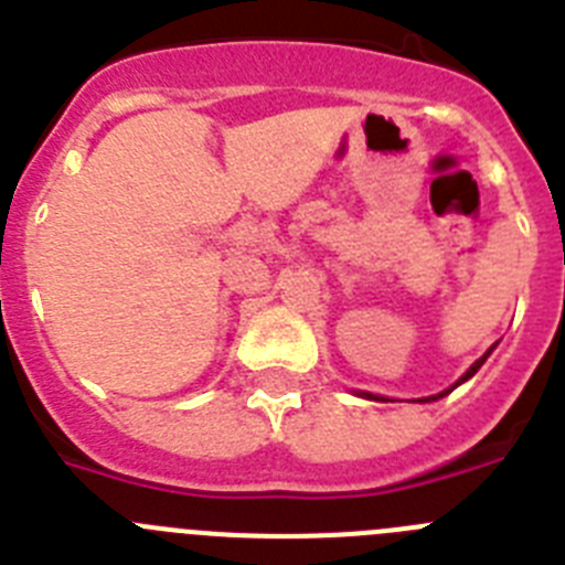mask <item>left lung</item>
Masks as SVG:
<instances>
[{"label":"left lung","mask_w":565,"mask_h":565,"mask_svg":"<svg viewBox=\"0 0 565 565\" xmlns=\"http://www.w3.org/2000/svg\"><path fill=\"white\" fill-rule=\"evenodd\" d=\"M489 351H492V348H489ZM489 351H487V353H483V356H481V359H478V362H476V364H472V367H469V371H467V373H463V376H461V379H458V382H456V384H452V387H458V384H461V382H467V379H469V376H476V373H478V367H481V364H483V362H487ZM452 387H450V391H452ZM450 391H444V393H438V396H430V398H424V402H433V398H441V396H447V393H450ZM364 396H367V398H373V396H371V393H364Z\"/></svg>","instance_id":"obj_1"}]
</instances>
